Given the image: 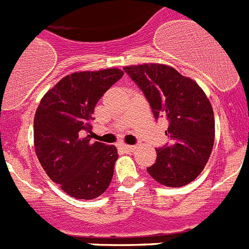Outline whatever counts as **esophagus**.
Returning a JSON list of instances; mask_svg holds the SVG:
<instances>
[{"instance_id":"esophagus-1","label":"esophagus","mask_w":249,"mask_h":249,"mask_svg":"<svg viewBox=\"0 0 249 249\" xmlns=\"http://www.w3.org/2000/svg\"><path fill=\"white\" fill-rule=\"evenodd\" d=\"M122 148L126 152H133L136 149V146H131V144H122Z\"/></svg>"}]
</instances>
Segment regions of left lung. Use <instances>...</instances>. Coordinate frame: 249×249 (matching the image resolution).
I'll return each instance as SVG.
<instances>
[{
	"label": "left lung",
	"mask_w": 249,
	"mask_h": 249,
	"mask_svg": "<svg viewBox=\"0 0 249 249\" xmlns=\"http://www.w3.org/2000/svg\"><path fill=\"white\" fill-rule=\"evenodd\" d=\"M143 92L156 121L166 117L171 143L156 148L157 158L147 168L153 179L167 187H182L203 171L214 142L211 102L193 80L166 65L123 68Z\"/></svg>",
	"instance_id": "1"
}]
</instances>
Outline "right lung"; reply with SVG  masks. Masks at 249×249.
<instances>
[{
  "instance_id": "add662e5",
  "label": "right lung",
  "mask_w": 249,
  "mask_h": 249,
  "mask_svg": "<svg viewBox=\"0 0 249 249\" xmlns=\"http://www.w3.org/2000/svg\"><path fill=\"white\" fill-rule=\"evenodd\" d=\"M123 72L109 68L63 77L43 96L34 120L35 151L48 177L67 195L93 199L111 183L117 148L89 142L94 107Z\"/></svg>"
}]
</instances>
